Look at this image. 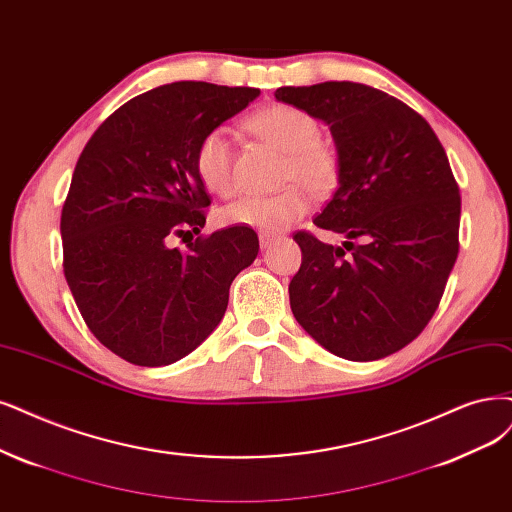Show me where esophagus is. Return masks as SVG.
<instances>
[{"label":"esophagus","instance_id":"esophagus-1","mask_svg":"<svg viewBox=\"0 0 512 512\" xmlns=\"http://www.w3.org/2000/svg\"><path fill=\"white\" fill-rule=\"evenodd\" d=\"M280 240H282V236H280V234H261V236H259L261 249H270L272 244H276V242H280Z\"/></svg>","mask_w":512,"mask_h":512}]
</instances>
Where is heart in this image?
Masks as SVG:
<instances>
[{"mask_svg": "<svg viewBox=\"0 0 512 512\" xmlns=\"http://www.w3.org/2000/svg\"><path fill=\"white\" fill-rule=\"evenodd\" d=\"M259 139L287 154L282 181L291 183L272 196H244L227 204L221 217L227 225L278 232L304 217L310 194H329L339 177V158L331 143L320 139V124L312 113L295 105L276 103L259 109L246 120ZM196 175L208 192L227 198L236 192L234 147L223 126L204 132L194 151Z\"/></svg>", "mask_w": 512, "mask_h": 512, "instance_id": "1", "label": "heart"}]
</instances>
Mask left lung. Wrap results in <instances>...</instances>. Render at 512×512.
Instances as JSON below:
<instances>
[{
  "label": "left lung",
  "instance_id": "obj_1",
  "mask_svg": "<svg viewBox=\"0 0 512 512\" xmlns=\"http://www.w3.org/2000/svg\"><path fill=\"white\" fill-rule=\"evenodd\" d=\"M274 97L329 124L339 185L314 225L348 238L342 249L293 234V316L348 361L399 352L437 312L460 251L462 200L445 149L418 111L365 84L285 86Z\"/></svg>",
  "mask_w": 512,
  "mask_h": 512
}]
</instances>
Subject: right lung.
Segmentation results:
<instances>
[{
    "mask_svg": "<svg viewBox=\"0 0 512 512\" xmlns=\"http://www.w3.org/2000/svg\"><path fill=\"white\" fill-rule=\"evenodd\" d=\"M257 88L173 82L130 99L94 130L61 213L63 272L99 342L139 367H162L215 331L232 280L259 253L253 227L194 234L211 204L194 168L204 132ZM190 238L188 251L173 250Z\"/></svg>",
    "mask_w": 512,
    "mask_h": 512,
    "instance_id": "add662e5",
    "label": "right lung"
}]
</instances>
